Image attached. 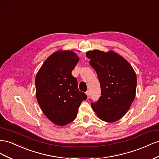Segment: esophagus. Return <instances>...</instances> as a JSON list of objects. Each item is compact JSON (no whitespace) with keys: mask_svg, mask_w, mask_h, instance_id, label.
Listing matches in <instances>:
<instances>
[{"mask_svg":"<svg viewBox=\"0 0 159 159\" xmlns=\"http://www.w3.org/2000/svg\"><path fill=\"white\" fill-rule=\"evenodd\" d=\"M85 93H86V95H87V96H88V98H89V96H90V92L89 91H87L86 92H85Z\"/></svg>","mask_w":159,"mask_h":159,"instance_id":"34e87169","label":"esophagus"}]
</instances>
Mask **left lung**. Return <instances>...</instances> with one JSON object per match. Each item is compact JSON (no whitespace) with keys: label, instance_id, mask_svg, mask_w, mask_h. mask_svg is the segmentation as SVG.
<instances>
[{"label":"left lung","instance_id":"left-lung-1","mask_svg":"<svg viewBox=\"0 0 159 159\" xmlns=\"http://www.w3.org/2000/svg\"><path fill=\"white\" fill-rule=\"evenodd\" d=\"M89 64L97 73L101 96L92 108L106 122L118 120L126 114L134 100L137 78L130 64L113 51L98 49L86 52Z\"/></svg>","mask_w":159,"mask_h":159}]
</instances>
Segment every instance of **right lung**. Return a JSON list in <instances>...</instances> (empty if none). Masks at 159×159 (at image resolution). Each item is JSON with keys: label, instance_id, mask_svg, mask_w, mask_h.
<instances>
[{"label": "right lung", "instance_id": "1", "mask_svg": "<svg viewBox=\"0 0 159 159\" xmlns=\"http://www.w3.org/2000/svg\"><path fill=\"white\" fill-rule=\"evenodd\" d=\"M78 61L74 51L59 50L45 60L36 75L37 100L46 117L57 126L74 121L81 103L87 99L71 75Z\"/></svg>", "mask_w": 159, "mask_h": 159}]
</instances>
